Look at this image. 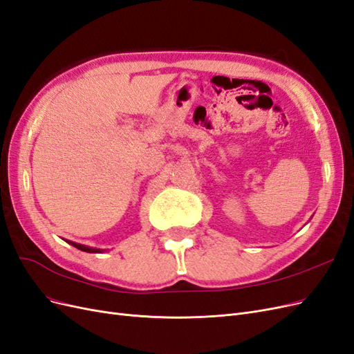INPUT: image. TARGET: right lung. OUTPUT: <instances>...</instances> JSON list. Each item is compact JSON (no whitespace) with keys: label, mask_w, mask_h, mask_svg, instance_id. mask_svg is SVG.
Returning a JSON list of instances; mask_svg holds the SVG:
<instances>
[{"label":"right lung","mask_w":354,"mask_h":354,"mask_svg":"<svg viewBox=\"0 0 354 354\" xmlns=\"http://www.w3.org/2000/svg\"><path fill=\"white\" fill-rule=\"evenodd\" d=\"M68 243H71L72 246H75V248H78L84 252H100V250H95V248H90V246H85V245H80V243H75V242H71L68 241Z\"/></svg>","instance_id":"right-lung-1"}]
</instances>
